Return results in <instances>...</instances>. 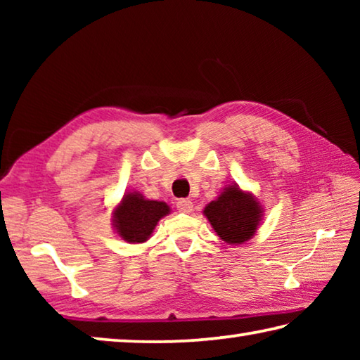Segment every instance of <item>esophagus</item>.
I'll list each match as a JSON object with an SVG mask.
<instances>
[{"instance_id":"1","label":"esophagus","mask_w":360,"mask_h":360,"mask_svg":"<svg viewBox=\"0 0 360 360\" xmlns=\"http://www.w3.org/2000/svg\"><path fill=\"white\" fill-rule=\"evenodd\" d=\"M176 208H178L181 212H191L193 208V203L188 198H181L176 202Z\"/></svg>"}]
</instances>
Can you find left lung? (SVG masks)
I'll use <instances>...</instances> for the list:
<instances>
[{
    "label": "left lung",
    "mask_w": 360,
    "mask_h": 360,
    "mask_svg": "<svg viewBox=\"0 0 360 360\" xmlns=\"http://www.w3.org/2000/svg\"><path fill=\"white\" fill-rule=\"evenodd\" d=\"M205 216L224 241L241 245L257 230L262 210L251 193H245L236 186H229L217 200L206 206Z\"/></svg>",
    "instance_id": "1"
}]
</instances>
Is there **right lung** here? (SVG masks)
Wrapping results in <instances>:
<instances>
[{
	"mask_svg": "<svg viewBox=\"0 0 360 360\" xmlns=\"http://www.w3.org/2000/svg\"><path fill=\"white\" fill-rule=\"evenodd\" d=\"M168 212L167 203L146 200L141 193H127L114 211V227L125 241L143 243Z\"/></svg>",
	"mask_w": 360,
	"mask_h": 360,
	"instance_id": "add662e5",
	"label": "right lung"
}]
</instances>
